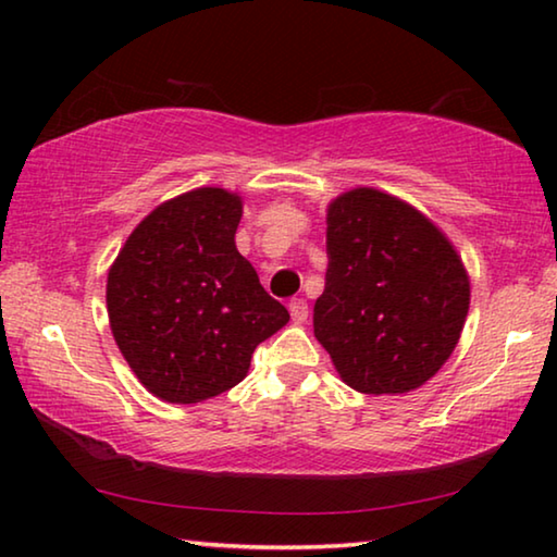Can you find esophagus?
Wrapping results in <instances>:
<instances>
[{
  "instance_id": "34e87169",
  "label": "esophagus",
  "mask_w": 557,
  "mask_h": 557,
  "mask_svg": "<svg viewBox=\"0 0 557 557\" xmlns=\"http://www.w3.org/2000/svg\"><path fill=\"white\" fill-rule=\"evenodd\" d=\"M289 314H292V322L295 324H305L307 317H309V307L305 299H292L289 301Z\"/></svg>"
}]
</instances>
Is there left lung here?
Instances as JSON below:
<instances>
[{
  "mask_svg": "<svg viewBox=\"0 0 557 557\" xmlns=\"http://www.w3.org/2000/svg\"><path fill=\"white\" fill-rule=\"evenodd\" d=\"M326 285L314 336L346 385L410 393L455 351L469 312V275L425 213L373 186L326 209Z\"/></svg>",
  "mask_w": 557,
  "mask_h": 557,
  "instance_id": "left-lung-1",
  "label": "left lung"
}]
</instances>
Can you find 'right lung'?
<instances>
[{
  "label": "right lung",
  "mask_w": 557,
  "mask_h": 557,
  "mask_svg": "<svg viewBox=\"0 0 557 557\" xmlns=\"http://www.w3.org/2000/svg\"><path fill=\"white\" fill-rule=\"evenodd\" d=\"M238 194L201 186L137 223L108 272V317L145 388L191 405L238 385L258 344L289 322L235 248Z\"/></svg>",
  "instance_id": "1"
}]
</instances>
